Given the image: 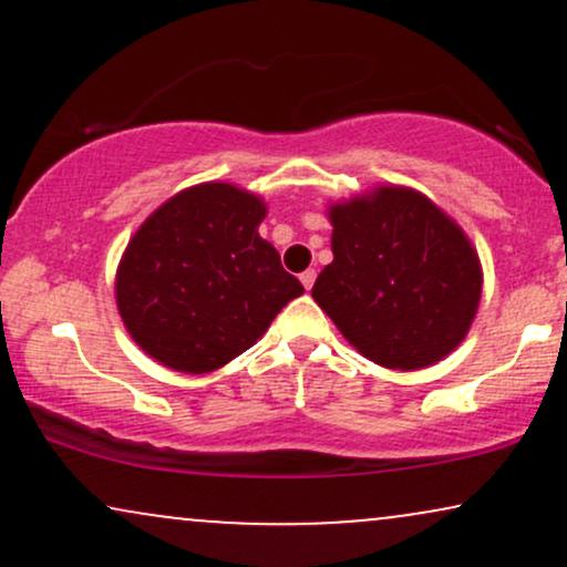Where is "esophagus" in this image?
<instances>
[{
    "label": "esophagus",
    "mask_w": 567,
    "mask_h": 567,
    "mask_svg": "<svg viewBox=\"0 0 567 567\" xmlns=\"http://www.w3.org/2000/svg\"><path fill=\"white\" fill-rule=\"evenodd\" d=\"M315 279H317V271L315 269H306L303 275H301V285L306 290H311V285H315Z\"/></svg>",
    "instance_id": "esophagus-1"
}]
</instances>
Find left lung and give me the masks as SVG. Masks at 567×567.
<instances>
[{
  "label": "left lung",
  "mask_w": 567,
  "mask_h": 567,
  "mask_svg": "<svg viewBox=\"0 0 567 567\" xmlns=\"http://www.w3.org/2000/svg\"><path fill=\"white\" fill-rule=\"evenodd\" d=\"M333 261L311 298L370 362L421 370L470 333L483 298L472 239L426 194L381 184L330 202Z\"/></svg>",
  "instance_id": "1"
}]
</instances>
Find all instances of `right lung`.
Here are the masks:
<instances>
[{
	"label": "right lung",
	"mask_w": 567,
	"mask_h": 567,
	"mask_svg": "<svg viewBox=\"0 0 567 567\" xmlns=\"http://www.w3.org/2000/svg\"><path fill=\"white\" fill-rule=\"evenodd\" d=\"M266 202L224 181L162 202L130 237L114 277L130 338L159 365L213 373L261 338L303 285L258 226Z\"/></svg>",
	"instance_id": "right-lung-1"
}]
</instances>
